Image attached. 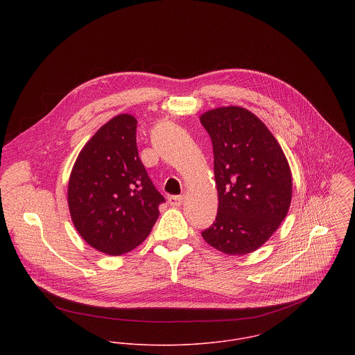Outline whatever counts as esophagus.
I'll return each mask as SVG.
<instances>
[{"label": "esophagus", "instance_id": "esophagus-1", "mask_svg": "<svg viewBox=\"0 0 355 355\" xmlns=\"http://www.w3.org/2000/svg\"><path fill=\"white\" fill-rule=\"evenodd\" d=\"M168 202H169L171 206H173V207H179L183 203V197L182 196H171L168 198Z\"/></svg>", "mask_w": 355, "mask_h": 355}]
</instances>
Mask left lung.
Listing matches in <instances>:
<instances>
[{"label":"left lung","instance_id":"left-lung-1","mask_svg":"<svg viewBox=\"0 0 355 355\" xmlns=\"http://www.w3.org/2000/svg\"><path fill=\"white\" fill-rule=\"evenodd\" d=\"M213 145L218 209L205 230L206 243L221 253L259 249L288 213L293 176L286 154L250 110L221 106L200 117Z\"/></svg>","mask_w":355,"mask_h":355}]
</instances>
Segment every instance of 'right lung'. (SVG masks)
Returning <instances> with one entry per match:
<instances>
[{"label": "right lung", "mask_w": 355, "mask_h": 355, "mask_svg": "<svg viewBox=\"0 0 355 355\" xmlns=\"http://www.w3.org/2000/svg\"><path fill=\"white\" fill-rule=\"evenodd\" d=\"M137 119H110L79 153L68 182L72 223L87 245L107 255L139 246L158 218L164 197L138 155Z\"/></svg>", "instance_id": "right-lung-1"}]
</instances>
